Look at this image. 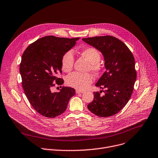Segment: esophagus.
<instances>
[{
    "label": "esophagus",
    "instance_id": "34e87169",
    "mask_svg": "<svg viewBox=\"0 0 158 158\" xmlns=\"http://www.w3.org/2000/svg\"><path fill=\"white\" fill-rule=\"evenodd\" d=\"M76 92L77 94H78V93H84L83 91H80V90H76Z\"/></svg>",
    "mask_w": 158,
    "mask_h": 158
}]
</instances>
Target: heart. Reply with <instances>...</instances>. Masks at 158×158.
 Here are the masks:
<instances>
[{"mask_svg":"<svg viewBox=\"0 0 158 158\" xmlns=\"http://www.w3.org/2000/svg\"><path fill=\"white\" fill-rule=\"evenodd\" d=\"M81 55L84 57L89 63V69L93 73H96L100 70L99 61L101 55L94 48H87L81 52ZM74 62V56L72 51L65 52L61 59L62 70L65 73H69L73 69ZM93 82V77L89 74H81L73 73L69 74L66 79V82L70 87L78 90L86 89Z\"/></svg>","mask_w":158,"mask_h":158,"instance_id":"heart-1","label":"heart"}]
</instances>
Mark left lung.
Segmentation results:
<instances>
[{"label": "left lung", "instance_id": "8db88e82", "mask_svg": "<svg viewBox=\"0 0 158 158\" xmlns=\"http://www.w3.org/2000/svg\"><path fill=\"white\" fill-rule=\"evenodd\" d=\"M82 40L102 53L106 69L95 84L105 90L94 92L93 101L88 108L99 117H111L127 105L132 94L137 78L134 56L124 43L115 37L103 36ZM102 90L105 94L100 95Z\"/></svg>", "mask_w": 158, "mask_h": 158}]
</instances>
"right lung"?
<instances>
[{
	"label": "right lung",
	"mask_w": 158,
	"mask_h": 158,
	"mask_svg": "<svg viewBox=\"0 0 158 158\" xmlns=\"http://www.w3.org/2000/svg\"><path fill=\"white\" fill-rule=\"evenodd\" d=\"M79 39L47 36L28 46L22 55L19 70L24 93L33 108L43 116H59L76 94L70 87H63L58 93L52 92V88L55 82L63 84V79L57 77L62 73V57Z\"/></svg>",
	"instance_id": "add662e5"
}]
</instances>
